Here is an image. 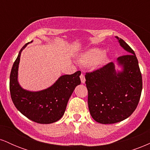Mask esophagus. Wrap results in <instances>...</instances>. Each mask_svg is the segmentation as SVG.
I'll use <instances>...</instances> for the list:
<instances>
[{
	"instance_id": "obj_1",
	"label": "esophagus",
	"mask_w": 150,
	"mask_h": 150,
	"mask_svg": "<svg viewBox=\"0 0 150 150\" xmlns=\"http://www.w3.org/2000/svg\"><path fill=\"white\" fill-rule=\"evenodd\" d=\"M80 80H81V82H82V83H85V75H84V74L81 73Z\"/></svg>"
}]
</instances>
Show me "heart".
Instances as JSON below:
<instances>
[{
  "label": "heart",
  "mask_w": 150,
  "mask_h": 150,
  "mask_svg": "<svg viewBox=\"0 0 150 150\" xmlns=\"http://www.w3.org/2000/svg\"><path fill=\"white\" fill-rule=\"evenodd\" d=\"M107 59L106 53L99 49H92L82 55L79 62L85 66H91L94 64L104 63Z\"/></svg>",
  "instance_id": "heart-1"
}]
</instances>
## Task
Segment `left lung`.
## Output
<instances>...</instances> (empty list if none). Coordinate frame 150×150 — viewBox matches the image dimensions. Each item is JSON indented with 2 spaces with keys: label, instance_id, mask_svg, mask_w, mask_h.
Listing matches in <instances>:
<instances>
[{
  "label": "left lung",
  "instance_id": "left-lung-1",
  "mask_svg": "<svg viewBox=\"0 0 150 150\" xmlns=\"http://www.w3.org/2000/svg\"><path fill=\"white\" fill-rule=\"evenodd\" d=\"M129 54L117 59L123 66L116 73L112 62L92 72H87L88 107L93 119L112 124L128 118L137 108L142 89V75L135 52L123 39L116 37Z\"/></svg>",
  "mask_w": 150,
  "mask_h": 150
}]
</instances>
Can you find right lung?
Instances as JSON below:
<instances>
[{"label": "right lung", "instance_id": "obj_1", "mask_svg": "<svg viewBox=\"0 0 150 150\" xmlns=\"http://www.w3.org/2000/svg\"><path fill=\"white\" fill-rule=\"evenodd\" d=\"M29 43L22 48L13 63L10 75V96L15 107L24 116L36 123L49 124L63 116L75 87L80 84L81 72L63 75L51 87L40 92L23 89L18 82V65L22 51Z\"/></svg>", "mask_w": 150, "mask_h": 150}]
</instances>
